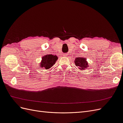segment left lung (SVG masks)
<instances>
[{
	"instance_id": "obj_1",
	"label": "left lung",
	"mask_w": 123,
	"mask_h": 123,
	"mask_svg": "<svg viewBox=\"0 0 123 123\" xmlns=\"http://www.w3.org/2000/svg\"><path fill=\"white\" fill-rule=\"evenodd\" d=\"M75 65L80 69L84 70L88 67V62L86 61V59L85 58H81V57H77L75 59Z\"/></svg>"
}]
</instances>
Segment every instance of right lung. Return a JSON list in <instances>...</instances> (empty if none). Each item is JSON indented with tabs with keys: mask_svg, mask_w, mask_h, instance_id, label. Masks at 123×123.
Returning <instances> with one entry per match:
<instances>
[{
	"mask_svg": "<svg viewBox=\"0 0 123 123\" xmlns=\"http://www.w3.org/2000/svg\"><path fill=\"white\" fill-rule=\"evenodd\" d=\"M57 57L52 54L46 55L45 56L43 57L42 61L40 66L42 68H44L46 69L50 68L51 67L55 64V62L57 60Z\"/></svg>",
	"mask_w": 123,
	"mask_h": 123,
	"instance_id": "obj_1",
	"label": "right lung"
}]
</instances>
